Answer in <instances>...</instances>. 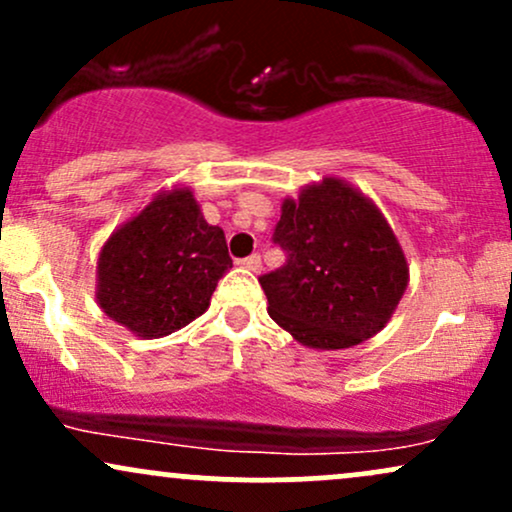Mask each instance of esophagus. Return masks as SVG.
<instances>
[{
    "label": "esophagus",
    "instance_id": "esophagus-1",
    "mask_svg": "<svg viewBox=\"0 0 512 512\" xmlns=\"http://www.w3.org/2000/svg\"><path fill=\"white\" fill-rule=\"evenodd\" d=\"M240 264H243V267L245 269H248V272H260V269H262V260H260V255H250V257H245V260L243 262H240Z\"/></svg>",
    "mask_w": 512,
    "mask_h": 512
}]
</instances>
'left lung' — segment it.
Wrapping results in <instances>:
<instances>
[{
    "instance_id": "8db88e82",
    "label": "left lung",
    "mask_w": 512,
    "mask_h": 512,
    "mask_svg": "<svg viewBox=\"0 0 512 512\" xmlns=\"http://www.w3.org/2000/svg\"><path fill=\"white\" fill-rule=\"evenodd\" d=\"M274 243L289 260L260 276L267 313L308 349L375 337L407 291V257L383 211L334 175L281 202Z\"/></svg>"
}]
</instances>
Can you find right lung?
<instances>
[{
    "label": "right lung",
    "instance_id": "add662e5",
    "mask_svg": "<svg viewBox=\"0 0 512 512\" xmlns=\"http://www.w3.org/2000/svg\"><path fill=\"white\" fill-rule=\"evenodd\" d=\"M233 260L226 236L202 216L190 187L161 190L105 240L96 301L117 325L144 339L190 325Z\"/></svg>",
    "mask_w": 512,
    "mask_h": 512
}]
</instances>
